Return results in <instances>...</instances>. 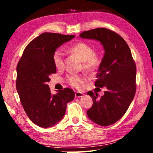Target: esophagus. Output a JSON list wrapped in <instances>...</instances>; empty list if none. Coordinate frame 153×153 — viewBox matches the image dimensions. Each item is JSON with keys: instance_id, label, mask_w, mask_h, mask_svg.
<instances>
[{"instance_id": "obj_1", "label": "esophagus", "mask_w": 153, "mask_h": 153, "mask_svg": "<svg viewBox=\"0 0 153 153\" xmlns=\"http://www.w3.org/2000/svg\"><path fill=\"white\" fill-rule=\"evenodd\" d=\"M83 96H84V94L81 92H76V93H75V97L76 98L82 97Z\"/></svg>"}]
</instances>
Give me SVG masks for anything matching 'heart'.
<instances>
[{
  "label": "heart",
  "instance_id": "b5f03b06",
  "mask_svg": "<svg viewBox=\"0 0 153 153\" xmlns=\"http://www.w3.org/2000/svg\"><path fill=\"white\" fill-rule=\"evenodd\" d=\"M70 51L77 55L83 61V67L85 70L91 71L99 65L100 59L94 54V51L88 44L79 42L74 44L70 48ZM53 61L56 68H61L63 65V53L61 49H56L53 55ZM67 82L69 85L75 88H79L83 82V77L76 74L67 76Z\"/></svg>",
  "mask_w": 153,
  "mask_h": 153
}]
</instances>
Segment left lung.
Wrapping results in <instances>:
<instances>
[{
  "label": "left lung",
  "mask_w": 153,
  "mask_h": 153,
  "mask_svg": "<svg viewBox=\"0 0 153 153\" xmlns=\"http://www.w3.org/2000/svg\"><path fill=\"white\" fill-rule=\"evenodd\" d=\"M79 36L98 41L105 50L95 86L105 87L107 90L100 98H98L97 92L87 93L93 100V105L87 111V115L90 120L98 125L110 126L123 117L135 96V62L128 44L113 31L107 28H97L85 31Z\"/></svg>",
  "instance_id": "obj_1"
}]
</instances>
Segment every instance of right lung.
<instances>
[{
    "instance_id": "right-lung-1",
    "label": "right lung",
    "mask_w": 153,
    "mask_h": 153,
    "mask_svg": "<svg viewBox=\"0 0 153 153\" xmlns=\"http://www.w3.org/2000/svg\"><path fill=\"white\" fill-rule=\"evenodd\" d=\"M74 35L45 32L28 44L17 66L16 88L28 117L41 128H50L65 113L67 104L75 92L65 88L52 94L47 82L56 72L53 55L56 48L74 38Z\"/></svg>"
}]
</instances>
